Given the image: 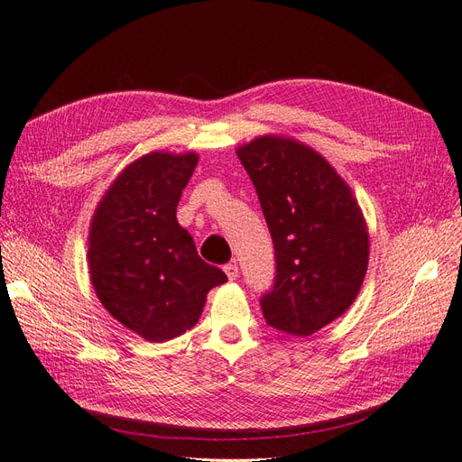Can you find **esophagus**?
I'll return each mask as SVG.
<instances>
[{
    "instance_id": "34e87169",
    "label": "esophagus",
    "mask_w": 462,
    "mask_h": 462,
    "mask_svg": "<svg viewBox=\"0 0 462 462\" xmlns=\"http://www.w3.org/2000/svg\"><path fill=\"white\" fill-rule=\"evenodd\" d=\"M223 270H226V273H227V277H229V282H235V279L239 277V265H236V263H227Z\"/></svg>"
}]
</instances>
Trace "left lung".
<instances>
[{
	"instance_id": "1",
	"label": "left lung",
	"mask_w": 462,
	"mask_h": 462,
	"mask_svg": "<svg viewBox=\"0 0 462 462\" xmlns=\"http://www.w3.org/2000/svg\"><path fill=\"white\" fill-rule=\"evenodd\" d=\"M236 156L256 187L275 248L263 318L309 337L343 316L360 292L370 260L365 214L335 167L297 138L262 134Z\"/></svg>"
}]
</instances>
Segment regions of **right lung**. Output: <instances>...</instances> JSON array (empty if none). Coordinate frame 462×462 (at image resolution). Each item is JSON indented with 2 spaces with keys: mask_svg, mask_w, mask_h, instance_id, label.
<instances>
[{
  "mask_svg": "<svg viewBox=\"0 0 462 462\" xmlns=\"http://www.w3.org/2000/svg\"><path fill=\"white\" fill-rule=\"evenodd\" d=\"M197 152L153 150L131 162L97 202L88 270L97 300L133 333L162 343L197 324L209 289L227 282L179 226Z\"/></svg>",
  "mask_w": 462,
  "mask_h": 462,
  "instance_id": "add662e5",
  "label": "right lung"
}]
</instances>
